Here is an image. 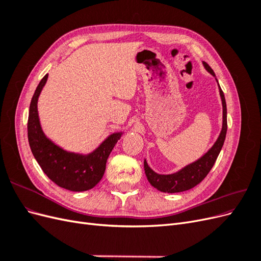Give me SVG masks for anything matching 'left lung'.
Instances as JSON below:
<instances>
[{"instance_id":"left-lung-1","label":"left lung","mask_w":261,"mask_h":261,"mask_svg":"<svg viewBox=\"0 0 261 261\" xmlns=\"http://www.w3.org/2000/svg\"><path fill=\"white\" fill-rule=\"evenodd\" d=\"M203 66L211 75L216 76L215 72H213L212 68L207 64L206 62H203ZM219 90H220V96H221V100H222V106H223L222 130H221L215 145L212 146V148L206 154H203L200 159L193 162L192 164L187 165V167L181 169L180 171L173 173V174H168V175L158 174V173L153 172L151 169H150L146 160L144 161L145 173L149 183L151 184L154 188H156L158 191L163 192V193H171V194L188 191V189L198 185L200 181L207 176V174L212 169L213 164H215L221 149H222V146L224 144L226 129H227L225 98H224V93L222 89H221L220 86H219Z\"/></svg>"}]
</instances>
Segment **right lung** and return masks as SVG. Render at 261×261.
Segmentation results:
<instances>
[{
  "mask_svg": "<svg viewBox=\"0 0 261 261\" xmlns=\"http://www.w3.org/2000/svg\"><path fill=\"white\" fill-rule=\"evenodd\" d=\"M48 80L46 74L39 83L29 107L28 140L35 159L42 171L55 184L72 192L91 189L105 174L107 160L122 133L110 135L93 152L78 154L68 152L46 138L39 122L38 98Z\"/></svg>",
  "mask_w": 261,
  "mask_h": 261,
  "instance_id": "1",
  "label": "right lung"
}]
</instances>
